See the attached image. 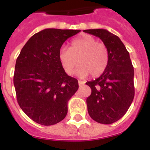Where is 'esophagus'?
I'll use <instances>...</instances> for the list:
<instances>
[{
	"mask_svg": "<svg viewBox=\"0 0 150 150\" xmlns=\"http://www.w3.org/2000/svg\"><path fill=\"white\" fill-rule=\"evenodd\" d=\"M78 82H79V86H82V85L84 84V82H82V81H81V80H79V81H78Z\"/></svg>",
	"mask_w": 150,
	"mask_h": 150,
	"instance_id": "obj_1",
	"label": "esophagus"
}]
</instances>
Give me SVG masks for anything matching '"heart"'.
<instances>
[{"label": "heart", "instance_id": "b5f03b06", "mask_svg": "<svg viewBox=\"0 0 150 150\" xmlns=\"http://www.w3.org/2000/svg\"><path fill=\"white\" fill-rule=\"evenodd\" d=\"M59 61L68 75H72L78 60L80 65L78 74L98 77L104 72L109 64L110 54L104 43L97 42L93 36H86L73 40L70 48L63 47L59 50Z\"/></svg>", "mask_w": 150, "mask_h": 150}]
</instances>
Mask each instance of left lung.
Wrapping results in <instances>:
<instances>
[{
    "label": "left lung",
    "instance_id": "obj_1",
    "mask_svg": "<svg viewBox=\"0 0 150 150\" xmlns=\"http://www.w3.org/2000/svg\"><path fill=\"white\" fill-rule=\"evenodd\" d=\"M84 32L99 37L109 51V64L104 72L86 83L92 90L86 99L89 116L98 123L109 125L121 119L132 103L134 68L129 53L118 36L103 29Z\"/></svg>",
    "mask_w": 150,
    "mask_h": 150
}]
</instances>
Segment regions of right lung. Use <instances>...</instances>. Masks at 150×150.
<instances>
[{
    "label": "right lung",
    "mask_w": 150,
    "mask_h": 150,
    "mask_svg": "<svg viewBox=\"0 0 150 150\" xmlns=\"http://www.w3.org/2000/svg\"><path fill=\"white\" fill-rule=\"evenodd\" d=\"M80 30L46 29L34 34L22 47L15 63L14 86L17 101L36 123L53 125L68 113V102L79 89L59 61L62 44Z\"/></svg>",
    "instance_id": "right-lung-1"
}]
</instances>
